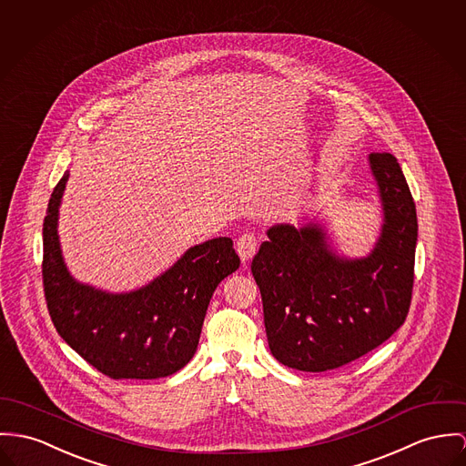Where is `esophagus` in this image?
Returning a JSON list of instances; mask_svg holds the SVG:
<instances>
[{"mask_svg": "<svg viewBox=\"0 0 466 466\" xmlns=\"http://www.w3.org/2000/svg\"><path fill=\"white\" fill-rule=\"evenodd\" d=\"M236 250L243 262H248L257 251V238L253 234H243L236 243Z\"/></svg>", "mask_w": 466, "mask_h": 466, "instance_id": "34e87169", "label": "esophagus"}]
</instances>
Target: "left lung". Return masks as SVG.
I'll use <instances>...</instances> for the list:
<instances>
[{
	"label": "left lung",
	"instance_id": "1",
	"mask_svg": "<svg viewBox=\"0 0 466 466\" xmlns=\"http://www.w3.org/2000/svg\"><path fill=\"white\" fill-rule=\"evenodd\" d=\"M383 225L369 255H339L321 223H277L251 260L273 357L322 372L376 350L406 319L415 268L417 211L392 154H369Z\"/></svg>",
	"mask_w": 466,
	"mask_h": 466
}]
</instances>
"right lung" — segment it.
Segmentation results:
<instances>
[{
  "mask_svg": "<svg viewBox=\"0 0 466 466\" xmlns=\"http://www.w3.org/2000/svg\"><path fill=\"white\" fill-rule=\"evenodd\" d=\"M69 172L51 193L44 218L42 279L47 310L72 350L113 380H156L193 359L218 284L239 268L230 238L184 251L147 286L107 292L77 282L58 238V213Z\"/></svg>",
  "mask_w": 466,
  "mask_h": 466,
  "instance_id": "1",
  "label": "right lung"
}]
</instances>
